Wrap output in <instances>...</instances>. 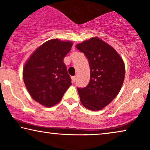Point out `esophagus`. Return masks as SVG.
<instances>
[{
    "mask_svg": "<svg viewBox=\"0 0 150 150\" xmlns=\"http://www.w3.org/2000/svg\"><path fill=\"white\" fill-rule=\"evenodd\" d=\"M76 77L75 76H71V80H72L73 83H74V82L76 81Z\"/></svg>",
    "mask_w": 150,
    "mask_h": 150,
    "instance_id": "esophagus-1",
    "label": "esophagus"
}]
</instances>
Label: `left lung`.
<instances>
[{
  "label": "left lung",
  "mask_w": 150,
  "mask_h": 150,
  "mask_svg": "<svg viewBox=\"0 0 150 150\" xmlns=\"http://www.w3.org/2000/svg\"><path fill=\"white\" fill-rule=\"evenodd\" d=\"M89 61L90 81L77 88L83 105L91 110H101L117 96L125 76V65L116 50L98 38L77 44Z\"/></svg>",
  "instance_id": "1"
}]
</instances>
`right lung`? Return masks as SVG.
I'll list each match as a JSON object with an SVG mask.
<instances>
[{"mask_svg":"<svg viewBox=\"0 0 150 150\" xmlns=\"http://www.w3.org/2000/svg\"><path fill=\"white\" fill-rule=\"evenodd\" d=\"M71 46L69 41L50 40L36 49L24 65L23 79L28 93L46 107L59 103L71 85L63 63Z\"/></svg>","mask_w":150,"mask_h":150,"instance_id":"right-lung-1","label":"right lung"}]
</instances>
